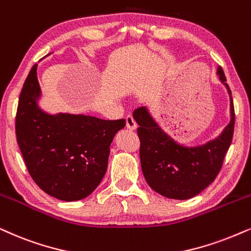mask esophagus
<instances>
[{
  "label": "esophagus",
  "instance_id": "34e87169",
  "mask_svg": "<svg viewBox=\"0 0 251 251\" xmlns=\"http://www.w3.org/2000/svg\"><path fill=\"white\" fill-rule=\"evenodd\" d=\"M126 128L130 130L137 129V123H136L135 119H133L131 115H128L126 118Z\"/></svg>",
  "mask_w": 251,
  "mask_h": 251
}]
</instances>
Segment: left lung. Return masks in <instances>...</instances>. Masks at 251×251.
Masks as SVG:
<instances>
[{
	"label": "left lung",
	"instance_id": "1",
	"mask_svg": "<svg viewBox=\"0 0 251 251\" xmlns=\"http://www.w3.org/2000/svg\"><path fill=\"white\" fill-rule=\"evenodd\" d=\"M217 75L226 86L230 100V121L223 132L203 145L184 146L168 136L146 107L133 110L141 139V166L146 182L155 193L172 200H189L214 181L232 143L234 106L232 92L221 67Z\"/></svg>",
	"mask_w": 251,
	"mask_h": 251
}]
</instances>
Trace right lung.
Instances as JSON below:
<instances>
[{
    "mask_svg": "<svg viewBox=\"0 0 251 251\" xmlns=\"http://www.w3.org/2000/svg\"><path fill=\"white\" fill-rule=\"evenodd\" d=\"M34 64L26 77L16 114V137L25 165L41 190L57 200L92 194L107 171L109 146L126 120L83 114H48L38 105L41 90Z\"/></svg>",
    "mask_w": 251,
    "mask_h": 251,
    "instance_id": "right-lung-1",
    "label": "right lung"
}]
</instances>
